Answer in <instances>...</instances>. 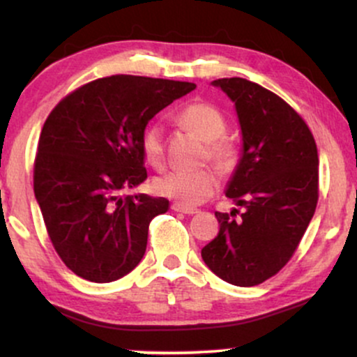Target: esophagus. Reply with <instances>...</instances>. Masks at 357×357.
Segmentation results:
<instances>
[{
    "label": "esophagus",
    "mask_w": 357,
    "mask_h": 357,
    "mask_svg": "<svg viewBox=\"0 0 357 357\" xmlns=\"http://www.w3.org/2000/svg\"><path fill=\"white\" fill-rule=\"evenodd\" d=\"M171 208H173V210L178 211V213H184V215H196V213H198V208L183 206V204H179V203H174Z\"/></svg>",
    "instance_id": "34e87169"
}]
</instances>
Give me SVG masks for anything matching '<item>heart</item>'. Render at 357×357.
<instances>
[{
    "label": "heart",
    "instance_id": "heart-1",
    "mask_svg": "<svg viewBox=\"0 0 357 357\" xmlns=\"http://www.w3.org/2000/svg\"><path fill=\"white\" fill-rule=\"evenodd\" d=\"M176 122L206 141L204 159H210L220 169H231L238 161V146L227 130L223 112L206 100H192L179 109ZM141 153L149 166L165 165V139L158 124L144 127L141 134ZM218 188V176L210 167L196 171H171L154 181V191L165 198L174 199L183 206H195L208 199Z\"/></svg>",
    "mask_w": 357,
    "mask_h": 357
}]
</instances>
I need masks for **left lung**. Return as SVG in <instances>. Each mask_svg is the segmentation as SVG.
<instances>
[{
	"mask_svg": "<svg viewBox=\"0 0 357 357\" xmlns=\"http://www.w3.org/2000/svg\"><path fill=\"white\" fill-rule=\"evenodd\" d=\"M213 84L235 102L238 114L243 154L227 196L243 211L215 213L218 236L202 257L228 284L253 287L285 267L312 220L317 146L304 119L277 93L240 77Z\"/></svg>",
	"mask_w": 357,
	"mask_h": 357,
	"instance_id": "obj_1",
	"label": "left lung"
}]
</instances>
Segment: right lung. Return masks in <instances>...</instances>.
Wrapping results in <instances>:
<instances>
[{"label": "right lung", "mask_w": 357, "mask_h": 357, "mask_svg": "<svg viewBox=\"0 0 357 357\" xmlns=\"http://www.w3.org/2000/svg\"><path fill=\"white\" fill-rule=\"evenodd\" d=\"M191 82L110 75L65 96L45 121L33 190L53 248L75 275L105 284L144 257L166 198L122 196L146 181L141 134L159 110L191 92Z\"/></svg>", "instance_id": "1"}]
</instances>
